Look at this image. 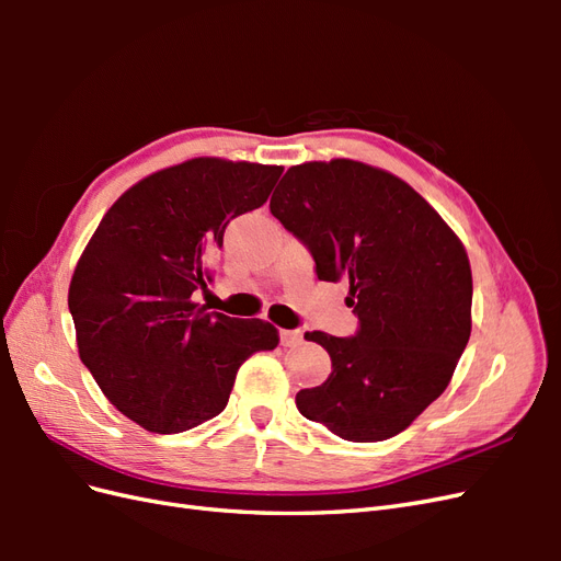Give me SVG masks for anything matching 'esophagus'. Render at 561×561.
<instances>
[{
  "label": "esophagus",
  "mask_w": 561,
  "mask_h": 561,
  "mask_svg": "<svg viewBox=\"0 0 561 561\" xmlns=\"http://www.w3.org/2000/svg\"><path fill=\"white\" fill-rule=\"evenodd\" d=\"M304 334L299 330H280V346L290 348V346H299Z\"/></svg>",
  "instance_id": "obj_1"
}]
</instances>
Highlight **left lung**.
Listing matches in <instances>:
<instances>
[{
    "mask_svg": "<svg viewBox=\"0 0 561 561\" xmlns=\"http://www.w3.org/2000/svg\"><path fill=\"white\" fill-rule=\"evenodd\" d=\"M268 208L320 280H348L358 316L353 336L304 334L330 353L332 375L299 390L297 410L351 443L402 433L443 396L470 339L463 243L410 184L351 159L293 165Z\"/></svg>",
    "mask_w": 561,
    "mask_h": 561,
    "instance_id": "1",
    "label": "left lung"
}]
</instances>
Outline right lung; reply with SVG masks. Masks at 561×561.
Returning a JSON list of instances; mask_svg holds the SVG:
<instances>
[{
    "instance_id": "1",
    "label": "right lung",
    "mask_w": 561,
    "mask_h": 561,
    "mask_svg": "<svg viewBox=\"0 0 561 561\" xmlns=\"http://www.w3.org/2000/svg\"><path fill=\"white\" fill-rule=\"evenodd\" d=\"M280 165L192 159L140 180L98 225L70 283L79 358L118 412L171 435L217 416L236 371L278 330L194 301L233 217L266 203Z\"/></svg>"
}]
</instances>
